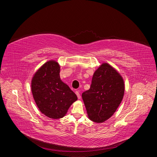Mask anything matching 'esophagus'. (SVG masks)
I'll use <instances>...</instances> for the list:
<instances>
[{
	"mask_svg": "<svg viewBox=\"0 0 157 157\" xmlns=\"http://www.w3.org/2000/svg\"><path fill=\"white\" fill-rule=\"evenodd\" d=\"M75 93H76V94H77V97H78V99H80V98H81V96H80V93H79V92L78 91V90H77V91L75 92Z\"/></svg>",
	"mask_w": 157,
	"mask_h": 157,
	"instance_id": "1",
	"label": "esophagus"
}]
</instances>
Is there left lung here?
<instances>
[{
	"label": "left lung",
	"mask_w": 157,
	"mask_h": 157,
	"mask_svg": "<svg viewBox=\"0 0 157 157\" xmlns=\"http://www.w3.org/2000/svg\"><path fill=\"white\" fill-rule=\"evenodd\" d=\"M124 94V80L108 63H102L94 73L88 90L82 94L88 116L93 122L109 119L121 104Z\"/></svg>",
	"instance_id": "1"
}]
</instances>
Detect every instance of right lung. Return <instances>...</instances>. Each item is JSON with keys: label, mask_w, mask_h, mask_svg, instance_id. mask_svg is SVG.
<instances>
[{"label": "right lung", "mask_w": 157, "mask_h": 157, "mask_svg": "<svg viewBox=\"0 0 157 157\" xmlns=\"http://www.w3.org/2000/svg\"><path fill=\"white\" fill-rule=\"evenodd\" d=\"M60 67L56 61H47L33 76L31 90L38 108L54 119L63 117L77 96L59 77Z\"/></svg>", "instance_id": "obj_1"}]
</instances>
